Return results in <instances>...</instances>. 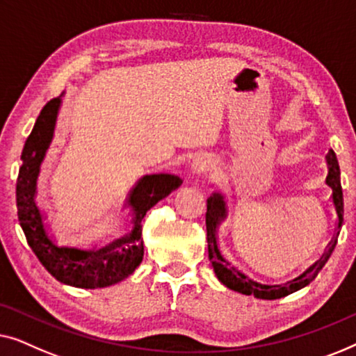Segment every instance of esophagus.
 Wrapping results in <instances>:
<instances>
[{
  "label": "esophagus",
  "instance_id": "esophagus-1",
  "mask_svg": "<svg viewBox=\"0 0 356 356\" xmlns=\"http://www.w3.org/2000/svg\"><path fill=\"white\" fill-rule=\"evenodd\" d=\"M213 168H214V163L209 161V159H197V161L193 163L192 171L193 174H202V172L211 171Z\"/></svg>",
  "mask_w": 356,
  "mask_h": 356
}]
</instances>
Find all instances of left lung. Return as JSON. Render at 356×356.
I'll return each instance as SVG.
<instances>
[{
  "label": "left lung",
  "mask_w": 356,
  "mask_h": 356,
  "mask_svg": "<svg viewBox=\"0 0 356 356\" xmlns=\"http://www.w3.org/2000/svg\"><path fill=\"white\" fill-rule=\"evenodd\" d=\"M326 164H327V177L326 185L332 190V204L337 213V235L332 240V247L329 248L326 257L321 261L314 263V266L309 268V271L303 274L302 277L295 279L293 284H290V287H280V285H266L259 284L257 280H253L250 276H247L242 269H238L234 263H230L227 258L222 257L221 250L218 245V226L221 224L224 218L227 216V202L226 195L221 190H214L211 197L208 198V211H207V240H208V257L211 261V266L214 269V274L219 279V282L226 285L227 289L234 290V292L243 293V295H253L254 298L259 300H279L287 295L297 292V290L307 287L313 282L314 279L324 264L330 257V253L334 252L335 243H337V237L342 227L343 221V195H342V185H340V169L337 156L332 149H329L326 154Z\"/></svg>",
  "instance_id": "obj_1"
}]
</instances>
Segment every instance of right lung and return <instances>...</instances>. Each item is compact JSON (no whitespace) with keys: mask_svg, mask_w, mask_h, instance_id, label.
<instances>
[{"mask_svg":"<svg viewBox=\"0 0 356 356\" xmlns=\"http://www.w3.org/2000/svg\"><path fill=\"white\" fill-rule=\"evenodd\" d=\"M63 97L64 93L44 104L24 145L16 187L19 222L40 263L59 282L79 289L109 287L127 279L140 266L143 259L142 221L145 214L179 188L182 179L174 174H149L140 179L126 200V209L132 218V232L108 247L93 252L58 245L48 232L35 197L42 164L54 138Z\"/></svg>","mask_w":356,"mask_h":356,"instance_id":"obj_1","label":"right lung"}]
</instances>
